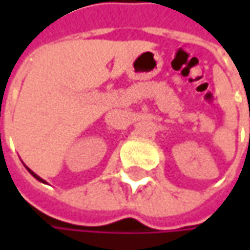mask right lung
<instances>
[{
    "label": "right lung",
    "instance_id": "right-lung-1",
    "mask_svg": "<svg viewBox=\"0 0 250 250\" xmlns=\"http://www.w3.org/2000/svg\"><path fill=\"white\" fill-rule=\"evenodd\" d=\"M27 168V167H26ZM27 171H29V172H30V174H32V175H33L34 178H36V179H37V181H40V182H43V184H45V181H44L43 178H40L39 177V175H37V174H34L33 171H32V169H30V168H27Z\"/></svg>",
    "mask_w": 250,
    "mask_h": 250
}]
</instances>
